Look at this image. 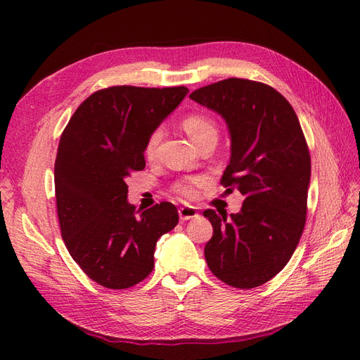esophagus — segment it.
I'll return each instance as SVG.
<instances>
[{"label":"esophagus","instance_id":"esophagus-1","mask_svg":"<svg viewBox=\"0 0 360 360\" xmlns=\"http://www.w3.org/2000/svg\"><path fill=\"white\" fill-rule=\"evenodd\" d=\"M178 212H179V218L182 221L193 219V218L200 217V212H198V209L193 207V205H184V207H181Z\"/></svg>","mask_w":360,"mask_h":360}]
</instances>
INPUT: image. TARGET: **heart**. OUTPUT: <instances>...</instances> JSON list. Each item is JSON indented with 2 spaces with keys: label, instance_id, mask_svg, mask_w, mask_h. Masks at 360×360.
<instances>
[{
  "label": "heart",
  "instance_id": "b5f03b06",
  "mask_svg": "<svg viewBox=\"0 0 360 360\" xmlns=\"http://www.w3.org/2000/svg\"><path fill=\"white\" fill-rule=\"evenodd\" d=\"M182 128H184L187 136L196 145L201 141H204L205 137H210V136L217 137L218 136V129H217L215 122L209 117L201 116V114H192V116L186 117L184 120H182ZM160 139H162V129L160 128L153 129L150 136L147 137V142H145V148H143L145 156L153 158L156 155ZM204 182H205V179L201 178V176H187V178H182L176 182V184L173 186V190L181 198L192 200V198L196 196L198 190L204 186Z\"/></svg>",
  "mask_w": 360,
  "mask_h": 360
}]
</instances>
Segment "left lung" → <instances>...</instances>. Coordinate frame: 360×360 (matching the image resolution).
Listing matches in <instances>:
<instances>
[{
    "label": "left lung",
    "mask_w": 360,
    "mask_h": 360,
    "mask_svg": "<svg viewBox=\"0 0 360 360\" xmlns=\"http://www.w3.org/2000/svg\"><path fill=\"white\" fill-rule=\"evenodd\" d=\"M190 98L224 119L231 160L221 184L244 196L231 217L204 212L213 227L205 262L229 286H262L288 264L307 221L311 158L300 122L278 91L259 82L221 80Z\"/></svg>",
    "instance_id": "left-lung-1"
}]
</instances>
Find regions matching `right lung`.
<instances>
[{
  "label": "right lung",
  "instance_id": "obj_1",
  "mask_svg": "<svg viewBox=\"0 0 360 360\" xmlns=\"http://www.w3.org/2000/svg\"><path fill=\"white\" fill-rule=\"evenodd\" d=\"M187 93L186 86L101 89L60 137L53 172L60 231L74 262L105 288H131L148 277L158 240L178 224L172 202L136 212L127 179L143 170L147 137Z\"/></svg>",
  "mask_w": 360,
  "mask_h": 360
}]
</instances>
